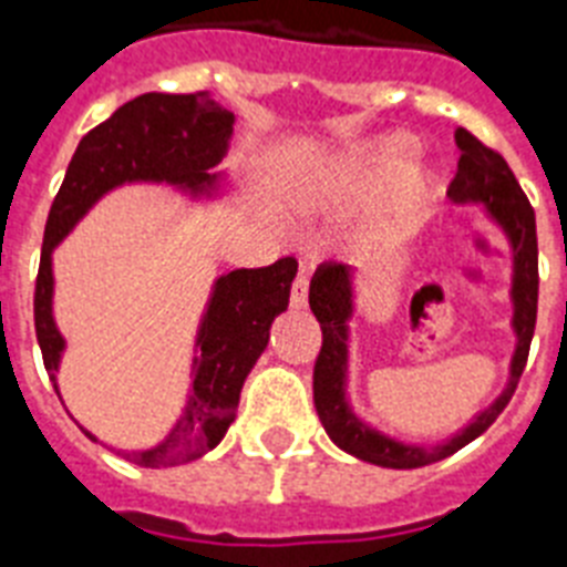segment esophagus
Masks as SVG:
<instances>
[{
    "mask_svg": "<svg viewBox=\"0 0 567 567\" xmlns=\"http://www.w3.org/2000/svg\"><path fill=\"white\" fill-rule=\"evenodd\" d=\"M308 302V276L299 270L297 279H293V291H291V306L293 308H306Z\"/></svg>",
    "mask_w": 567,
    "mask_h": 567,
    "instance_id": "obj_1",
    "label": "esophagus"
}]
</instances>
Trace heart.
Here are the masks:
<instances>
[{
    "instance_id": "1",
    "label": "heart",
    "mask_w": 567,
    "mask_h": 567,
    "mask_svg": "<svg viewBox=\"0 0 567 567\" xmlns=\"http://www.w3.org/2000/svg\"><path fill=\"white\" fill-rule=\"evenodd\" d=\"M408 154H411V148L404 142H388V145H372V148L340 156L331 168V192H338V195H372L395 177ZM416 186H425V179H416Z\"/></svg>"
}]
</instances>
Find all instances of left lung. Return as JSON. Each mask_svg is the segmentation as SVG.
<instances>
[{"mask_svg": "<svg viewBox=\"0 0 567 567\" xmlns=\"http://www.w3.org/2000/svg\"><path fill=\"white\" fill-rule=\"evenodd\" d=\"M454 142L460 148L457 177L449 186V200L454 206H477L492 227L509 244L513 276H509V302H513V334L515 349L509 358L507 384L486 404L481 413L468 419L466 427L445 436L443 443H404L390 436L370 422H363L349 399V320L358 311V270L343 261L320 265L308 288V306L315 311L323 329V349L315 363V408L323 422L326 434L338 449L352 457L384 468H419L431 466L436 460L451 457L454 451L472 440L501 416L513 399L518 379H522L527 352H530L533 329H536L538 302V247H536V215L530 200L524 197L522 186L504 156L489 151L483 142L463 127H457Z\"/></svg>", "mask_w": 567, "mask_h": 567, "instance_id": "obj_1", "label": "left lung"}]
</instances>
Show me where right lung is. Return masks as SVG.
I'll return each mask as SVG.
<instances>
[{"mask_svg":"<svg viewBox=\"0 0 567 567\" xmlns=\"http://www.w3.org/2000/svg\"><path fill=\"white\" fill-rule=\"evenodd\" d=\"M233 110L209 92L165 95L145 92L127 101L107 122L78 142L63 186L45 220L43 256L34 291L37 343L54 390L66 338L54 320V250L101 197L122 186H168L188 200H215L227 186L218 172L233 140ZM297 261L279 259L268 268L229 270L212 282L209 299L197 323L195 355L188 372L186 408L172 431L151 449H113L131 463L148 468L183 466L204 457L236 422L241 388L261 352L268 349L270 326L291 297ZM92 443L99 436L81 425Z\"/></svg>","mask_w":567,"mask_h":567,"instance_id":"right-lung-1","label":"right lung"}]
</instances>
